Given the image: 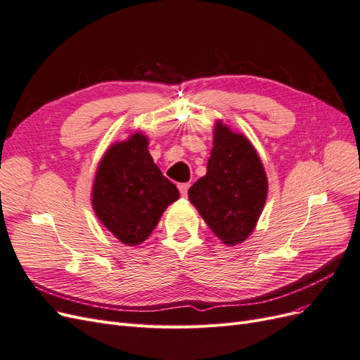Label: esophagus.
I'll list each match as a JSON object with an SVG mask.
<instances>
[{"mask_svg": "<svg viewBox=\"0 0 360 360\" xmlns=\"http://www.w3.org/2000/svg\"><path fill=\"white\" fill-rule=\"evenodd\" d=\"M189 188H191V183H180L179 184V191H180V193L183 195V197H186Z\"/></svg>", "mask_w": 360, "mask_h": 360, "instance_id": "1", "label": "esophagus"}]
</instances>
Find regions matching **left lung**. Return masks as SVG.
Returning <instances> with one entry per match:
<instances>
[{
    "label": "left lung",
    "mask_w": 360,
    "mask_h": 360,
    "mask_svg": "<svg viewBox=\"0 0 360 360\" xmlns=\"http://www.w3.org/2000/svg\"><path fill=\"white\" fill-rule=\"evenodd\" d=\"M188 195L225 245L246 240L267 198L266 171L249 139L217 122L207 174L193 183Z\"/></svg>",
    "instance_id": "obj_1"
}]
</instances>
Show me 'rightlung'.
<instances>
[{"label":"right lung","mask_w":360,"mask_h":360,"mask_svg":"<svg viewBox=\"0 0 360 360\" xmlns=\"http://www.w3.org/2000/svg\"><path fill=\"white\" fill-rule=\"evenodd\" d=\"M143 134L129 136L106 151L96 172L93 207L120 242L143 243L167 207L179 200L171 183L150 156Z\"/></svg>","instance_id":"add662e5"}]
</instances>
